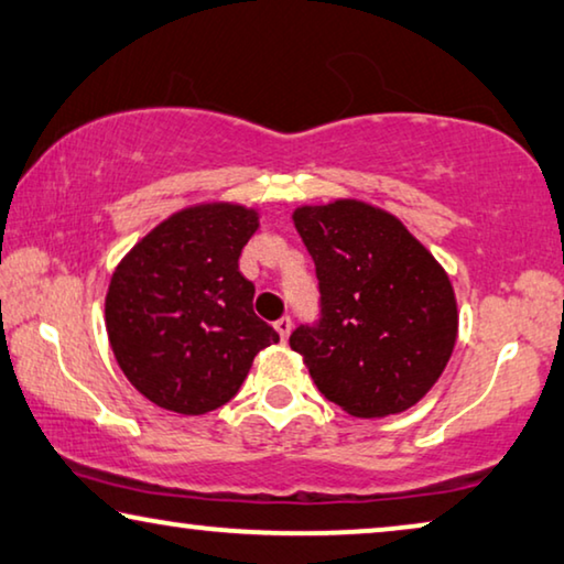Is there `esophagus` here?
<instances>
[{
	"label": "esophagus",
	"instance_id": "1",
	"mask_svg": "<svg viewBox=\"0 0 564 564\" xmlns=\"http://www.w3.org/2000/svg\"><path fill=\"white\" fill-rule=\"evenodd\" d=\"M273 326H275V332H279V334H281V339H283V341H285V339H289V334H291V326H293V322H291V316H281V318H279V322H275Z\"/></svg>",
	"mask_w": 564,
	"mask_h": 564
}]
</instances>
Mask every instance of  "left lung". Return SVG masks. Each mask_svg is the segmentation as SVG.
<instances>
[{"label":"left lung","mask_w":564,"mask_h":564,"mask_svg":"<svg viewBox=\"0 0 564 564\" xmlns=\"http://www.w3.org/2000/svg\"><path fill=\"white\" fill-rule=\"evenodd\" d=\"M293 225L318 279V318L291 349L326 400L357 417L413 408L458 334L451 281L398 217L355 199L299 207Z\"/></svg>","instance_id":"8db88e82"}]
</instances>
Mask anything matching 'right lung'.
Here are the masks:
<instances>
[{
    "label": "right lung",
    "instance_id": "add662e5",
    "mask_svg": "<svg viewBox=\"0 0 564 564\" xmlns=\"http://www.w3.org/2000/svg\"><path fill=\"white\" fill-rule=\"evenodd\" d=\"M258 215L199 205L151 230L116 268L106 329L116 362L147 400L205 415L238 394L260 349L279 341L256 316L238 260Z\"/></svg>",
    "mask_w": 564,
    "mask_h": 564
}]
</instances>
